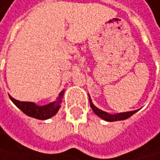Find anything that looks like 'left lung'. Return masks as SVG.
Returning a JSON list of instances; mask_svg holds the SVG:
<instances>
[{
	"instance_id": "obj_1",
	"label": "left lung",
	"mask_w": 160,
	"mask_h": 160,
	"mask_svg": "<svg viewBox=\"0 0 160 160\" xmlns=\"http://www.w3.org/2000/svg\"><path fill=\"white\" fill-rule=\"evenodd\" d=\"M90 101V107L91 108L93 109V111L101 117L102 119L106 120L108 122H114V121H120V120H125V119H128V117H131L132 114H134L136 112V110H133V111H128V112H123V113H118V114H108L107 112H104L101 109H99L98 108H96L93 103L91 102V100L89 99Z\"/></svg>"
}]
</instances>
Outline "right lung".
<instances>
[{
	"instance_id": "obj_1",
	"label": "right lung",
	"mask_w": 160,
	"mask_h": 160,
	"mask_svg": "<svg viewBox=\"0 0 160 160\" xmlns=\"http://www.w3.org/2000/svg\"><path fill=\"white\" fill-rule=\"evenodd\" d=\"M64 91H61V93L59 94V97L57 102H51L46 106H36L35 103L30 102H20L13 99L12 97L9 96L10 100L15 103V106L17 108H19L25 114L30 117H33L39 120H46L56 114L60 107L61 99L63 97Z\"/></svg>"
}]
</instances>
